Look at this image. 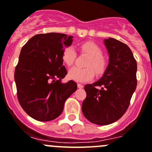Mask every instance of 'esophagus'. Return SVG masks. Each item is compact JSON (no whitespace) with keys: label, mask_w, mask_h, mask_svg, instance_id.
<instances>
[{"label":"esophagus","mask_w":152,"mask_h":152,"mask_svg":"<svg viewBox=\"0 0 152 152\" xmlns=\"http://www.w3.org/2000/svg\"><path fill=\"white\" fill-rule=\"evenodd\" d=\"M77 86H78V88H82L84 87L83 85H82V84H80V83H78Z\"/></svg>","instance_id":"34e87169"}]
</instances>
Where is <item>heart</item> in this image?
I'll return each mask as SVG.
<instances>
[{"label":"heart","mask_w":152,"mask_h":152,"mask_svg":"<svg viewBox=\"0 0 152 152\" xmlns=\"http://www.w3.org/2000/svg\"><path fill=\"white\" fill-rule=\"evenodd\" d=\"M79 50L82 53H85L90 56L85 63V68L78 67H72L68 73L70 79L79 82H85L92 79L94 76V72L96 76H101L105 71L107 63L105 58L102 56L101 48L94 42H85L79 47ZM76 58V53L73 47L66 48L62 53V60L67 66H71L74 63Z\"/></svg>","instance_id":"b5f03b06"}]
</instances>
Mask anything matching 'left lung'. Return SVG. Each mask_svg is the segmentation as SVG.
<instances>
[{
  "label": "left lung",
  "instance_id": "obj_1",
  "mask_svg": "<svg viewBox=\"0 0 152 152\" xmlns=\"http://www.w3.org/2000/svg\"><path fill=\"white\" fill-rule=\"evenodd\" d=\"M109 64L102 77L85 85L87 96L82 106L87 120L100 126L121 118L130 104L137 88V61L126 44L109 38L104 40Z\"/></svg>",
  "mask_w": 152,
  "mask_h": 152
}]
</instances>
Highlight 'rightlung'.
<instances>
[{
    "instance_id": "right-lung-1",
    "label": "right lung",
    "mask_w": 152,
    "mask_h": 152,
    "mask_svg": "<svg viewBox=\"0 0 152 152\" xmlns=\"http://www.w3.org/2000/svg\"><path fill=\"white\" fill-rule=\"evenodd\" d=\"M72 38L56 32L38 34L20 50L15 70L18 99L28 115L38 121L57 118L67 99L77 89L73 80L61 82L67 73L62 53Z\"/></svg>"
}]
</instances>
